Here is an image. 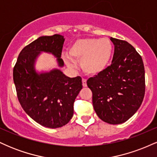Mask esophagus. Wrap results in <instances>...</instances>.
I'll use <instances>...</instances> for the list:
<instances>
[{"instance_id": "34e87169", "label": "esophagus", "mask_w": 157, "mask_h": 157, "mask_svg": "<svg viewBox=\"0 0 157 157\" xmlns=\"http://www.w3.org/2000/svg\"><path fill=\"white\" fill-rule=\"evenodd\" d=\"M82 86H83V87H86V86H87V83H86V79L82 78Z\"/></svg>"}]
</instances>
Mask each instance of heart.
<instances>
[{
    "label": "heart",
    "instance_id": "heart-1",
    "mask_svg": "<svg viewBox=\"0 0 157 157\" xmlns=\"http://www.w3.org/2000/svg\"><path fill=\"white\" fill-rule=\"evenodd\" d=\"M113 50V44L109 39L85 38L77 40L71 45L68 56L71 60L80 61V68L85 74L96 76L109 66Z\"/></svg>",
    "mask_w": 157,
    "mask_h": 157
}]
</instances>
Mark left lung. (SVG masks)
I'll return each instance as SVG.
<instances>
[{"label": "left lung", "mask_w": 157, "mask_h": 157, "mask_svg": "<svg viewBox=\"0 0 157 157\" xmlns=\"http://www.w3.org/2000/svg\"><path fill=\"white\" fill-rule=\"evenodd\" d=\"M112 62L103 72L90 77L94 109L102 121L120 124L131 118L143 101L145 68L140 54L127 41L111 37Z\"/></svg>", "instance_id": "8db88e82"}]
</instances>
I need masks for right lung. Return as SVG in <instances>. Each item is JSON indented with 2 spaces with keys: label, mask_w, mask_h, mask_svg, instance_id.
Wrapping results in <instances>:
<instances>
[{
  "label": "right lung",
  "mask_w": 157,
  "mask_h": 157,
  "mask_svg": "<svg viewBox=\"0 0 157 157\" xmlns=\"http://www.w3.org/2000/svg\"><path fill=\"white\" fill-rule=\"evenodd\" d=\"M65 39L60 35L42 36L23 48L13 68L17 99L29 116L41 125L51 128L62 127L74 113V102L82 88V78L66 77L62 71L36 73L34 64L40 52L57 57L60 66Z\"/></svg>",
  "instance_id": "add662e5"
}]
</instances>
